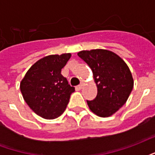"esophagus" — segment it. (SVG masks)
Masks as SVG:
<instances>
[{
    "instance_id": "1",
    "label": "esophagus",
    "mask_w": 155,
    "mask_h": 155,
    "mask_svg": "<svg viewBox=\"0 0 155 155\" xmlns=\"http://www.w3.org/2000/svg\"><path fill=\"white\" fill-rule=\"evenodd\" d=\"M84 83H81L80 85H78V89H79V90H82V89L84 88Z\"/></svg>"
}]
</instances>
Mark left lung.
<instances>
[{
	"mask_svg": "<svg viewBox=\"0 0 155 155\" xmlns=\"http://www.w3.org/2000/svg\"><path fill=\"white\" fill-rule=\"evenodd\" d=\"M93 72L97 95L87 101L88 106L100 117H109L125 104L134 87L132 74L127 64L113 51L96 49L78 52Z\"/></svg>",
	"mask_w": 155,
	"mask_h": 155,
	"instance_id": "obj_1",
	"label": "left lung"
}]
</instances>
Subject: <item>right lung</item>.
<instances>
[{
	"mask_svg": "<svg viewBox=\"0 0 155 155\" xmlns=\"http://www.w3.org/2000/svg\"><path fill=\"white\" fill-rule=\"evenodd\" d=\"M71 57V53L45 56L22 79L20 89L24 101L39 116L53 120L65 110L74 88L61 74V69Z\"/></svg>",
	"mask_w": 155,
	"mask_h": 155,
	"instance_id": "add662e5",
	"label": "right lung"
}]
</instances>
